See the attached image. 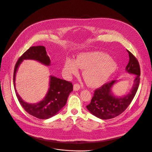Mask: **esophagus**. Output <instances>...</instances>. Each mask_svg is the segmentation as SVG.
I'll list each match as a JSON object with an SVG mask.
<instances>
[{
  "label": "esophagus",
  "mask_w": 152,
  "mask_h": 152,
  "mask_svg": "<svg viewBox=\"0 0 152 152\" xmlns=\"http://www.w3.org/2000/svg\"><path fill=\"white\" fill-rule=\"evenodd\" d=\"M80 88V85L79 83H76L74 84L73 90H74L75 91H77V90H79Z\"/></svg>",
  "instance_id": "1"
}]
</instances>
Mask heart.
<instances>
[{
	"label": "heart",
	"instance_id": "b5f03b06",
	"mask_svg": "<svg viewBox=\"0 0 152 152\" xmlns=\"http://www.w3.org/2000/svg\"><path fill=\"white\" fill-rule=\"evenodd\" d=\"M79 67L84 69L83 77L90 86H97L103 83L115 71L117 64L113 59L99 52L83 53L76 60L66 59L64 71L68 76L77 75Z\"/></svg>",
	"mask_w": 152,
	"mask_h": 152
}]
</instances>
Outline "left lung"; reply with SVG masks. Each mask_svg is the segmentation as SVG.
<instances>
[{"label":"left lung","mask_w":152,"mask_h":152,"mask_svg":"<svg viewBox=\"0 0 152 152\" xmlns=\"http://www.w3.org/2000/svg\"><path fill=\"white\" fill-rule=\"evenodd\" d=\"M129 60L126 67V71L136 75L134 85L130 93L126 96L117 98L111 93V88L116 80H111L103 84L94 91L90 103L86 108L94 115L103 120L113 118L123 113L131 104L138 90L140 81V66L138 59L127 50Z\"/></svg>","instance_id":"left-lung-1"}]
</instances>
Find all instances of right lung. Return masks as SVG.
<instances>
[{"mask_svg":"<svg viewBox=\"0 0 152 152\" xmlns=\"http://www.w3.org/2000/svg\"><path fill=\"white\" fill-rule=\"evenodd\" d=\"M32 59L39 61L47 66L50 60L47 55L45 47L37 46L31 47L17 61L14 67L13 82L15 86V77L20 64L23 59ZM73 91L72 83L50 76V87L48 93L41 102L36 104H29L20 98L15 90L16 96L23 109L30 115L39 119H48L56 114L66 105L69 94Z\"/></svg>","mask_w":152,"mask_h":152,"instance_id":"add662e5","label":"right lung"}]
</instances>
